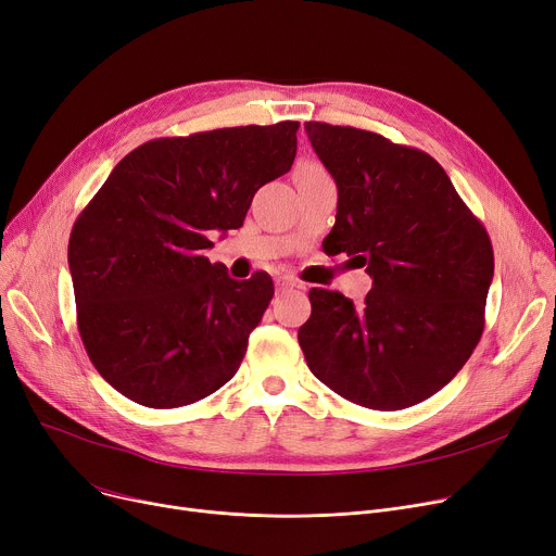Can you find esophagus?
<instances>
[{"instance_id": "34e87169", "label": "esophagus", "mask_w": 556, "mask_h": 556, "mask_svg": "<svg viewBox=\"0 0 556 556\" xmlns=\"http://www.w3.org/2000/svg\"><path fill=\"white\" fill-rule=\"evenodd\" d=\"M288 288H300V283L290 277H279L277 279V290H288Z\"/></svg>"}]
</instances>
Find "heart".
Listing matches in <instances>:
<instances>
[{
	"instance_id": "1",
	"label": "heart",
	"mask_w": 556,
	"mask_h": 556,
	"mask_svg": "<svg viewBox=\"0 0 556 556\" xmlns=\"http://www.w3.org/2000/svg\"><path fill=\"white\" fill-rule=\"evenodd\" d=\"M325 168L319 166V164H315V162H302L300 166H298V175L300 173H323Z\"/></svg>"
}]
</instances>
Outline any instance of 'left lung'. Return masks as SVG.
<instances>
[{
    "label": "left lung",
    "mask_w": 556,
    "mask_h": 556,
    "mask_svg": "<svg viewBox=\"0 0 556 556\" xmlns=\"http://www.w3.org/2000/svg\"><path fill=\"white\" fill-rule=\"evenodd\" d=\"M304 128L338 185L329 243L374 281L363 306L311 288L300 346L342 399L403 410L440 392L480 342L489 233L428 153L352 126Z\"/></svg>",
    "instance_id": "left-lung-1"
}]
</instances>
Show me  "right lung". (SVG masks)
<instances>
[{
	"label": "right lung",
	"mask_w": 556,
	"mask_h": 556,
	"mask_svg": "<svg viewBox=\"0 0 556 556\" xmlns=\"http://www.w3.org/2000/svg\"><path fill=\"white\" fill-rule=\"evenodd\" d=\"M298 122L151 139L112 168L70 237L85 352L126 399L166 410L237 374L268 308V273L231 279L204 250L288 173Z\"/></svg>",
	"instance_id": "add662e5"
}]
</instances>
